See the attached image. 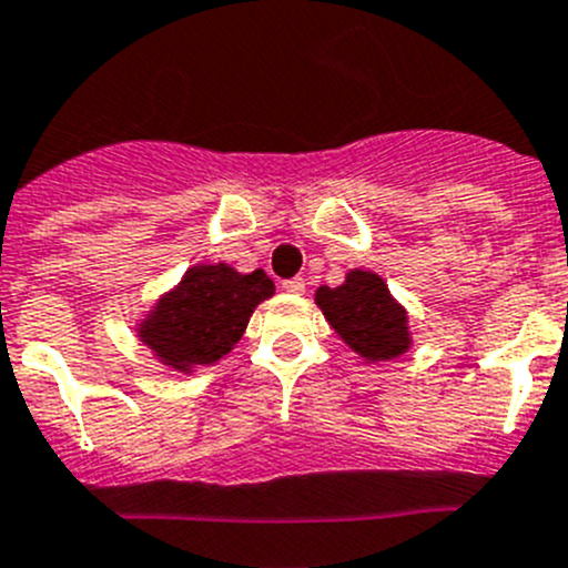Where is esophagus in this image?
I'll use <instances>...</instances> for the list:
<instances>
[{"instance_id":"1","label":"esophagus","mask_w":568,"mask_h":568,"mask_svg":"<svg viewBox=\"0 0 568 568\" xmlns=\"http://www.w3.org/2000/svg\"><path fill=\"white\" fill-rule=\"evenodd\" d=\"M283 291H288V294H305V280L302 277L283 280Z\"/></svg>"}]
</instances>
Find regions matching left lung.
Wrapping results in <instances>:
<instances>
[{
  "label": "left lung",
  "mask_w": 568,
  "mask_h": 568,
  "mask_svg": "<svg viewBox=\"0 0 568 568\" xmlns=\"http://www.w3.org/2000/svg\"><path fill=\"white\" fill-rule=\"evenodd\" d=\"M316 305L335 333L366 361H390L410 344L405 311L377 274L355 268L338 288L322 285L316 291Z\"/></svg>",
  "instance_id": "left-lung-1"
}]
</instances>
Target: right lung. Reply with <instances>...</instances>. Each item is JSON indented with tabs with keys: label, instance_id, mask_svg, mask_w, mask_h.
I'll return each mask as SVG.
<instances>
[{
	"label": "right lung",
	"instance_id": "right-lung-1",
	"mask_svg": "<svg viewBox=\"0 0 568 568\" xmlns=\"http://www.w3.org/2000/svg\"><path fill=\"white\" fill-rule=\"evenodd\" d=\"M272 294L274 283L263 268L239 274L227 263L194 266L141 324V338L183 372L216 363L239 344L252 311Z\"/></svg>",
	"mask_w": 568,
	"mask_h": 568
}]
</instances>
